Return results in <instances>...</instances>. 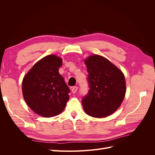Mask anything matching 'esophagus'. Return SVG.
<instances>
[{
	"label": "esophagus",
	"mask_w": 155,
	"mask_h": 155,
	"mask_svg": "<svg viewBox=\"0 0 155 155\" xmlns=\"http://www.w3.org/2000/svg\"><path fill=\"white\" fill-rule=\"evenodd\" d=\"M78 87H76V86H75V87H72V88H71V90H72V93H76V92H77V91H78Z\"/></svg>",
	"instance_id": "obj_1"
}]
</instances>
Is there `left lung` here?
Instances as JSON below:
<instances>
[{
	"label": "left lung",
	"mask_w": 155,
	"mask_h": 155,
	"mask_svg": "<svg viewBox=\"0 0 155 155\" xmlns=\"http://www.w3.org/2000/svg\"><path fill=\"white\" fill-rule=\"evenodd\" d=\"M89 90L82 98L83 109L94 118L114 112L122 103L126 85L124 74L106 58L93 55L85 61Z\"/></svg>",
	"instance_id": "obj_1"
}]
</instances>
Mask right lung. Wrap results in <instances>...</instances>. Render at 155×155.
I'll return each mask as SVG.
<instances>
[{"label": "right lung", "instance_id": "1", "mask_svg": "<svg viewBox=\"0 0 155 155\" xmlns=\"http://www.w3.org/2000/svg\"><path fill=\"white\" fill-rule=\"evenodd\" d=\"M62 59L49 55L36 63L22 83L24 99L36 114L46 118L59 114L69 100V87L59 73Z\"/></svg>", "mask_w": 155, "mask_h": 155}]
</instances>
